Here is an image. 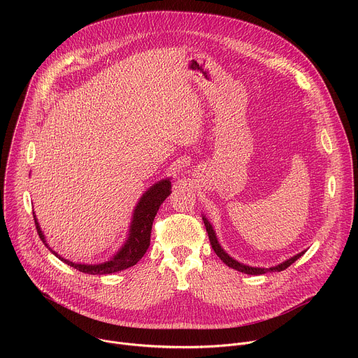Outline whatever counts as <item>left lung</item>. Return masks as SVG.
<instances>
[{
    "label": "left lung",
    "mask_w": 358,
    "mask_h": 358,
    "mask_svg": "<svg viewBox=\"0 0 358 358\" xmlns=\"http://www.w3.org/2000/svg\"><path fill=\"white\" fill-rule=\"evenodd\" d=\"M202 221H203V225H206L207 228V232H208V238H210V242L213 245V249L214 252L218 255L220 259L229 268L238 271V272H242V273H246V275H264V273H268V272H280V271H285L286 268H289L293 262H296L300 257H303V253L306 250H301L299 253H296L294 257L286 259L285 262L279 264V265H275V266H271V268H259V266H249V265H245L242 262H238L236 259H234L231 255H228L225 252V249L221 246V243L218 242V238H217V234L213 228V224L208 221V218L206 215H202Z\"/></svg>",
    "instance_id": "obj_1"
}]
</instances>
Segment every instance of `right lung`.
<instances>
[{"label": "right lung", "mask_w": 358, "mask_h": 358, "mask_svg": "<svg viewBox=\"0 0 358 358\" xmlns=\"http://www.w3.org/2000/svg\"><path fill=\"white\" fill-rule=\"evenodd\" d=\"M171 194V178H163L157 182L152 184L144 194L140 196L138 202L136 203V208L131 215V222L129 227V234L120 249L113 255L110 259L101 264L87 265V264H75L58 255L52 248H50L45 239V235L38 224L36 215H34L35 225L38 235L43 245L52 252L58 259L65 262L66 265L75 268L79 272L87 273V275H109L115 272L124 271L130 266H134L145 253V250L150 246V235H151V227L155 217L157 215V211L163 201ZM35 214V213H34Z\"/></svg>", "instance_id": "add662e5"}]
</instances>
